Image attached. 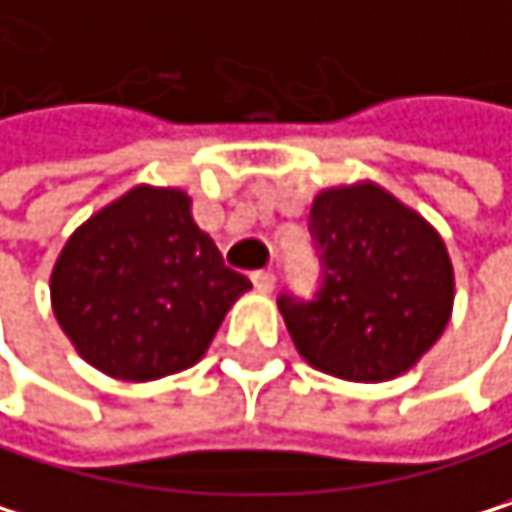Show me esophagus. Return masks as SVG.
Here are the masks:
<instances>
[{"label": "esophagus", "mask_w": 512, "mask_h": 512, "mask_svg": "<svg viewBox=\"0 0 512 512\" xmlns=\"http://www.w3.org/2000/svg\"><path fill=\"white\" fill-rule=\"evenodd\" d=\"M253 287L259 293H271L274 290V274L271 271H253Z\"/></svg>", "instance_id": "1"}]
</instances>
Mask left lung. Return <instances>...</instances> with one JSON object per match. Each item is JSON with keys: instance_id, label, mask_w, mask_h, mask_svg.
Returning a JSON list of instances; mask_svg holds the SVG:
<instances>
[{"instance_id": "1", "label": "left lung", "mask_w": 512, "mask_h": 512, "mask_svg": "<svg viewBox=\"0 0 512 512\" xmlns=\"http://www.w3.org/2000/svg\"><path fill=\"white\" fill-rule=\"evenodd\" d=\"M311 232L323 259L320 293L277 299L302 360L366 385L409 372L437 345L455 305L443 235L372 180L317 192Z\"/></svg>"}]
</instances>
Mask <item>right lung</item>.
Returning <instances> with one entry per match:
<instances>
[{"label": "right lung", "instance_id": "right-lung-1", "mask_svg": "<svg viewBox=\"0 0 512 512\" xmlns=\"http://www.w3.org/2000/svg\"><path fill=\"white\" fill-rule=\"evenodd\" d=\"M250 280L204 235L192 198L140 183L85 219L51 268V308L72 348L109 378L195 366Z\"/></svg>", "mask_w": 512, "mask_h": 512}]
</instances>
